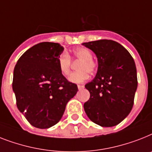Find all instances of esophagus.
<instances>
[{
    "mask_svg": "<svg viewBox=\"0 0 152 152\" xmlns=\"http://www.w3.org/2000/svg\"><path fill=\"white\" fill-rule=\"evenodd\" d=\"M77 87H78L79 90H81V89H83V87H84V86H83V85H78V86H77Z\"/></svg>",
    "mask_w": 152,
    "mask_h": 152,
    "instance_id": "obj_1",
    "label": "esophagus"
}]
</instances>
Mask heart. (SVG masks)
<instances>
[{"label":"heart","mask_w":152,"mask_h":152,"mask_svg":"<svg viewBox=\"0 0 152 152\" xmlns=\"http://www.w3.org/2000/svg\"><path fill=\"white\" fill-rule=\"evenodd\" d=\"M73 57L76 60L81 61L78 65L77 72H72L69 77L70 82L79 83H82L88 78V73H93L96 70L97 65L93 60V54L86 48H77L74 49ZM72 59L70 55L66 52L61 53L58 58V66L61 74L68 76L70 73V68Z\"/></svg>","instance_id":"obj_1"}]
</instances>
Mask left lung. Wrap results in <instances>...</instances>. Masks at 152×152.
I'll list each match as a JSON object with an SVG mask.
<instances>
[{"mask_svg": "<svg viewBox=\"0 0 152 152\" xmlns=\"http://www.w3.org/2000/svg\"><path fill=\"white\" fill-rule=\"evenodd\" d=\"M97 58L96 76L85 85L90 99L83 104L92 122L105 127L118 125L129 114L137 88L134 58L120 44L111 40L83 43Z\"/></svg>", "mask_w": 152, "mask_h": 152, "instance_id": "1", "label": "left lung"}]
</instances>
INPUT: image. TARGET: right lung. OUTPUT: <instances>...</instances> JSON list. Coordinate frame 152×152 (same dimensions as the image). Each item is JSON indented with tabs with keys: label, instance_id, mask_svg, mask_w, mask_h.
<instances>
[{
	"label": "right lung",
	"instance_id": "obj_1",
	"mask_svg": "<svg viewBox=\"0 0 152 152\" xmlns=\"http://www.w3.org/2000/svg\"><path fill=\"white\" fill-rule=\"evenodd\" d=\"M63 50L58 43L42 42L27 50L15 66L12 89L16 104L37 128L47 129L58 123L66 104L78 91L77 85L69 82L58 66Z\"/></svg>",
	"mask_w": 152,
	"mask_h": 152
}]
</instances>
